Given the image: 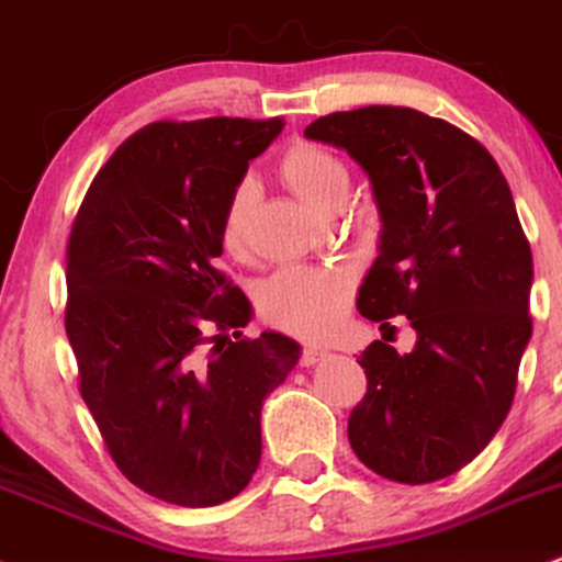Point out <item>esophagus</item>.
Listing matches in <instances>:
<instances>
[{
    "label": "esophagus",
    "mask_w": 562,
    "mask_h": 562,
    "mask_svg": "<svg viewBox=\"0 0 562 562\" xmlns=\"http://www.w3.org/2000/svg\"><path fill=\"white\" fill-rule=\"evenodd\" d=\"M326 349H321V347H305L302 349V358H300V366H305V368H310V366H315V362H321L323 358H326Z\"/></svg>",
    "instance_id": "1"
}]
</instances>
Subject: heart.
<instances>
[{
	"label": "heart",
	"mask_w": 562,
	"mask_h": 562,
	"mask_svg": "<svg viewBox=\"0 0 562 562\" xmlns=\"http://www.w3.org/2000/svg\"><path fill=\"white\" fill-rule=\"evenodd\" d=\"M279 173L310 207L331 213L347 200L349 170L334 151L318 144H294L281 157ZM257 202V183L244 178L228 194L221 215V244L239 255L247 247L249 217ZM352 296V273L341 266H292L273 273L257 292L262 318L307 339H321L339 326Z\"/></svg>",
	"instance_id": "1"
}]
</instances>
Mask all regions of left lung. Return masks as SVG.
<instances>
[{
	"label": "left lung",
	"mask_w": 562,
	"mask_h": 562,
	"mask_svg": "<svg viewBox=\"0 0 562 562\" xmlns=\"http://www.w3.org/2000/svg\"><path fill=\"white\" fill-rule=\"evenodd\" d=\"M305 136L371 178L381 236L358 310L405 315L418 336L407 355L386 341L360 355L368 392L349 445L389 481L452 476L503 426L531 339L533 262L510 187L476 138L411 108L334 112Z\"/></svg>",
	"instance_id": "left-lung-1"
}]
</instances>
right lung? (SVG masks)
Segmentation results:
<instances>
[{
    "label": "right lung",
    "instance_id": "right-lung-1",
    "mask_svg": "<svg viewBox=\"0 0 562 562\" xmlns=\"http://www.w3.org/2000/svg\"><path fill=\"white\" fill-rule=\"evenodd\" d=\"M281 117L160 121L115 149L68 239L65 331L121 473L181 507L228 503L260 465L262 402L300 360L221 270V215ZM207 327H217L206 349ZM236 327L235 339L227 328Z\"/></svg>",
    "mask_w": 562,
    "mask_h": 562
}]
</instances>
